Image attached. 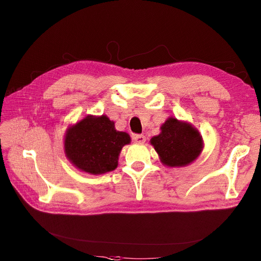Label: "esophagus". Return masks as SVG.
<instances>
[{
	"mask_svg": "<svg viewBox=\"0 0 261 261\" xmlns=\"http://www.w3.org/2000/svg\"><path fill=\"white\" fill-rule=\"evenodd\" d=\"M133 139L135 143H138V144H144L146 141V137L144 135H134Z\"/></svg>",
	"mask_w": 261,
	"mask_h": 261,
	"instance_id": "obj_1",
	"label": "esophagus"
}]
</instances>
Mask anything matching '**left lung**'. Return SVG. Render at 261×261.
Returning <instances> with one entry per match:
<instances>
[{
    "mask_svg": "<svg viewBox=\"0 0 261 261\" xmlns=\"http://www.w3.org/2000/svg\"><path fill=\"white\" fill-rule=\"evenodd\" d=\"M161 162L168 167H181L192 163L202 150V138L191 124L168 118L161 133L150 140Z\"/></svg>",
    "mask_w": 261,
    "mask_h": 261,
    "instance_id": "obj_1",
    "label": "left lung"
}]
</instances>
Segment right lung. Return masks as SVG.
<instances>
[{
    "instance_id": "1",
    "label": "right lung",
    "mask_w": 261,
    "mask_h": 261,
    "mask_svg": "<svg viewBox=\"0 0 261 261\" xmlns=\"http://www.w3.org/2000/svg\"><path fill=\"white\" fill-rule=\"evenodd\" d=\"M129 143L128 134L117 132L114 122L106 115H90L67 130L64 148L76 168L90 174H102L116 169L122 148Z\"/></svg>"
}]
</instances>
